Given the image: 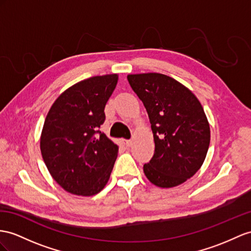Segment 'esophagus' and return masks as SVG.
<instances>
[{
    "label": "esophagus",
    "mask_w": 251,
    "mask_h": 251,
    "mask_svg": "<svg viewBox=\"0 0 251 251\" xmlns=\"http://www.w3.org/2000/svg\"><path fill=\"white\" fill-rule=\"evenodd\" d=\"M124 144L126 146H130L132 144V141L131 140H124Z\"/></svg>",
    "instance_id": "34e87169"
}]
</instances>
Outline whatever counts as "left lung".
Listing matches in <instances>:
<instances>
[{"instance_id":"8db88e82","label":"left lung","mask_w":251,"mask_h":251,"mask_svg":"<svg viewBox=\"0 0 251 251\" xmlns=\"http://www.w3.org/2000/svg\"><path fill=\"white\" fill-rule=\"evenodd\" d=\"M127 79L146 108L155 140L145 176L160 188L183 183L201 169L209 149L210 126L201 104L170 76L134 74Z\"/></svg>"}]
</instances>
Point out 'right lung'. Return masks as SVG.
<instances>
[{
  "label": "right lung",
  "instance_id": "add662e5",
  "mask_svg": "<svg viewBox=\"0 0 251 251\" xmlns=\"http://www.w3.org/2000/svg\"><path fill=\"white\" fill-rule=\"evenodd\" d=\"M118 75L90 77L66 90L44 121L42 158L54 180L69 193L92 196L109 180L119 146L100 128Z\"/></svg>",
  "mask_w": 251,
  "mask_h": 251
}]
</instances>
